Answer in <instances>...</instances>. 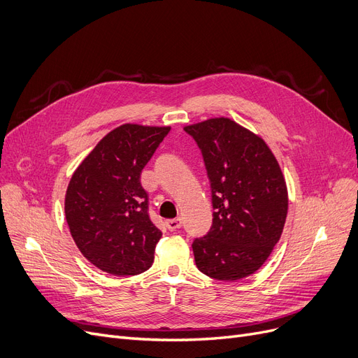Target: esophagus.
I'll return each instance as SVG.
<instances>
[{"mask_svg": "<svg viewBox=\"0 0 358 358\" xmlns=\"http://www.w3.org/2000/svg\"><path fill=\"white\" fill-rule=\"evenodd\" d=\"M166 226L169 231H176V229H179L182 226V220L178 217V219H170V220H166Z\"/></svg>", "mask_w": 358, "mask_h": 358, "instance_id": "1", "label": "esophagus"}]
</instances>
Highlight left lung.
Wrapping results in <instances>:
<instances>
[{"instance_id":"8db88e82","label":"left lung","mask_w":358,"mask_h":358,"mask_svg":"<svg viewBox=\"0 0 358 358\" xmlns=\"http://www.w3.org/2000/svg\"><path fill=\"white\" fill-rule=\"evenodd\" d=\"M203 152L211 187L213 224L192 242L199 271L238 280L259 270L280 239L288 189L263 138L227 117L183 127Z\"/></svg>"}]
</instances>
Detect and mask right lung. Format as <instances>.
Returning <instances> with one entry per match:
<instances>
[{
    "label": "right lung",
    "instance_id": "right-lung-1",
    "mask_svg": "<svg viewBox=\"0 0 358 358\" xmlns=\"http://www.w3.org/2000/svg\"><path fill=\"white\" fill-rule=\"evenodd\" d=\"M169 126L122 124L108 132L71 175L64 199L71 238L85 259L114 276L151 267L162 232L148 214L141 171Z\"/></svg>",
    "mask_w": 358,
    "mask_h": 358
}]
</instances>
